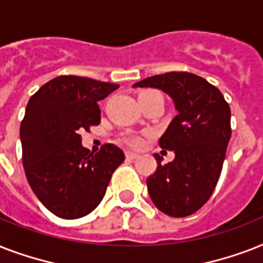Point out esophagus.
<instances>
[{"instance_id": "esophagus-1", "label": "esophagus", "mask_w": 263, "mask_h": 263, "mask_svg": "<svg viewBox=\"0 0 263 263\" xmlns=\"http://www.w3.org/2000/svg\"><path fill=\"white\" fill-rule=\"evenodd\" d=\"M125 157H127V158H129V160H135V158H138V157H139V154H138V153H134V152H127L125 153Z\"/></svg>"}]
</instances>
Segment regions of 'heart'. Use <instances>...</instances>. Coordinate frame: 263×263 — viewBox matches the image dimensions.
Here are the masks:
<instances>
[{
	"label": "heart",
	"instance_id": "1",
	"mask_svg": "<svg viewBox=\"0 0 263 263\" xmlns=\"http://www.w3.org/2000/svg\"><path fill=\"white\" fill-rule=\"evenodd\" d=\"M152 92H154V91H148V92H144V94H152ZM125 142H127L128 144L134 146V147H140V146L143 144V139H142L140 136H127V138H125Z\"/></svg>",
	"mask_w": 263,
	"mask_h": 263
}]
</instances>
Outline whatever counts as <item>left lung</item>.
<instances>
[{
  "mask_svg": "<svg viewBox=\"0 0 263 263\" xmlns=\"http://www.w3.org/2000/svg\"><path fill=\"white\" fill-rule=\"evenodd\" d=\"M132 87L162 90L177 115L160 138V147L175 152L162 165L154 154L157 171L146 183L156 208L171 217L191 216L212 196L220 177L231 139V109L221 91L188 72H169Z\"/></svg>",
  "mask_w": 263,
  "mask_h": 263,
  "instance_id": "obj_1",
  "label": "left lung"
}]
</instances>
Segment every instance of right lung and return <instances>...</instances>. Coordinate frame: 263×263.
Masks as SVG:
<instances>
[{
	"instance_id": "1",
	"label": "right lung",
	"mask_w": 263,
	"mask_h": 263,
	"mask_svg": "<svg viewBox=\"0 0 263 263\" xmlns=\"http://www.w3.org/2000/svg\"><path fill=\"white\" fill-rule=\"evenodd\" d=\"M119 88L80 76H59L30 98L20 125L23 166L32 191L60 218L87 216L102 200L124 153L103 144L83 147L79 131L98 125V101Z\"/></svg>"
}]
</instances>
